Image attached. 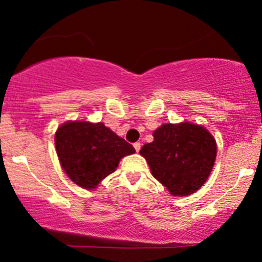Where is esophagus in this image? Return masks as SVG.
Masks as SVG:
<instances>
[{
  "label": "esophagus",
  "instance_id": "1",
  "mask_svg": "<svg viewBox=\"0 0 262 262\" xmlns=\"http://www.w3.org/2000/svg\"><path fill=\"white\" fill-rule=\"evenodd\" d=\"M134 149L137 150V152L139 151V150H140V143H139V141H137V143H134Z\"/></svg>",
  "mask_w": 262,
  "mask_h": 262
}]
</instances>
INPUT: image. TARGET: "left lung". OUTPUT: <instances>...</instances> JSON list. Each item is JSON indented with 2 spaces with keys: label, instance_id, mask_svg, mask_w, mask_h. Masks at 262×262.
Here are the masks:
<instances>
[{
  "label": "left lung",
  "instance_id": "8db88e82",
  "mask_svg": "<svg viewBox=\"0 0 262 262\" xmlns=\"http://www.w3.org/2000/svg\"><path fill=\"white\" fill-rule=\"evenodd\" d=\"M154 141L140 150L152 176L172 196H188L208 179L217 155L214 138L207 129L185 122L162 124L152 133Z\"/></svg>",
  "mask_w": 262,
  "mask_h": 262
}]
</instances>
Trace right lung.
Instances as JSON below:
<instances>
[{
	"label": "right lung",
	"mask_w": 262,
	"mask_h": 262,
	"mask_svg": "<svg viewBox=\"0 0 262 262\" xmlns=\"http://www.w3.org/2000/svg\"><path fill=\"white\" fill-rule=\"evenodd\" d=\"M59 161L66 175L82 188H95L135 149L103 123L68 122L55 133Z\"/></svg>",
	"instance_id": "add662e5"
}]
</instances>
